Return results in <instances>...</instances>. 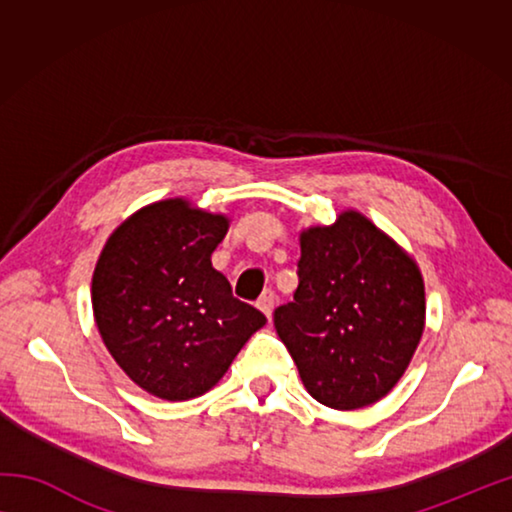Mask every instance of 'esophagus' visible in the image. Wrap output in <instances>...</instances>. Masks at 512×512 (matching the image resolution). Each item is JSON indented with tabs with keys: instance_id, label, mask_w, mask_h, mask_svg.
<instances>
[{
	"instance_id": "obj_1",
	"label": "esophagus",
	"mask_w": 512,
	"mask_h": 512,
	"mask_svg": "<svg viewBox=\"0 0 512 512\" xmlns=\"http://www.w3.org/2000/svg\"><path fill=\"white\" fill-rule=\"evenodd\" d=\"M257 307L262 309V314H264L268 320H271L273 309H275V293H273V291H264L262 298L257 300Z\"/></svg>"
}]
</instances>
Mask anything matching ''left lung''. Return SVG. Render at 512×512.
<instances>
[{
	"label": "left lung",
	"mask_w": 512,
	"mask_h": 512,
	"mask_svg": "<svg viewBox=\"0 0 512 512\" xmlns=\"http://www.w3.org/2000/svg\"><path fill=\"white\" fill-rule=\"evenodd\" d=\"M424 282L409 253L366 216L300 232L298 289L273 323L309 395L329 409L375 404L424 332Z\"/></svg>",
	"instance_id": "obj_1"
}]
</instances>
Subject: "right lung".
<instances>
[{"mask_svg":"<svg viewBox=\"0 0 512 512\" xmlns=\"http://www.w3.org/2000/svg\"><path fill=\"white\" fill-rule=\"evenodd\" d=\"M230 219L167 198L142 207L103 246L92 309L112 359L160 400L210 391L266 316L212 266Z\"/></svg>","mask_w":512,"mask_h":512,"instance_id":"right-lung-1","label":"right lung"}]
</instances>
